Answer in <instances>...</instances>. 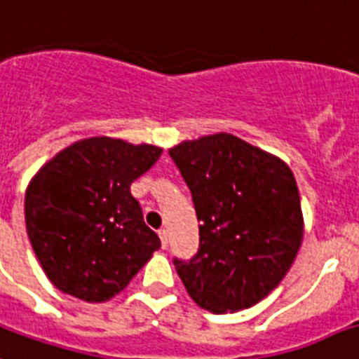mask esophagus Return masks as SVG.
Listing matches in <instances>:
<instances>
[{"mask_svg": "<svg viewBox=\"0 0 359 359\" xmlns=\"http://www.w3.org/2000/svg\"><path fill=\"white\" fill-rule=\"evenodd\" d=\"M159 238H161V245L166 249V245H168V232H166V229L159 230Z\"/></svg>", "mask_w": 359, "mask_h": 359, "instance_id": "34e87169", "label": "esophagus"}]
</instances>
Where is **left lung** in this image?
<instances>
[{"label":"left lung","mask_w":359,"mask_h":359,"mask_svg":"<svg viewBox=\"0 0 359 359\" xmlns=\"http://www.w3.org/2000/svg\"><path fill=\"white\" fill-rule=\"evenodd\" d=\"M193 196L198 252L174 258L189 296L211 313L249 309L279 285L304 238L298 185L286 163L234 135L168 149Z\"/></svg>","instance_id":"left-lung-1"}]
</instances>
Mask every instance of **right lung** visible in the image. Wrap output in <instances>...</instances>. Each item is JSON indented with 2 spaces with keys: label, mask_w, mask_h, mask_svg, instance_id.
<instances>
[{
  "label": "right lung",
  "mask_w": 359,
  "mask_h": 359,
  "mask_svg": "<svg viewBox=\"0 0 359 359\" xmlns=\"http://www.w3.org/2000/svg\"><path fill=\"white\" fill-rule=\"evenodd\" d=\"M161 154L149 144L93 136L61 149L33 176L24 204L27 236L57 290L107 302L159 249L130 183Z\"/></svg>",
  "instance_id": "obj_1"
}]
</instances>
